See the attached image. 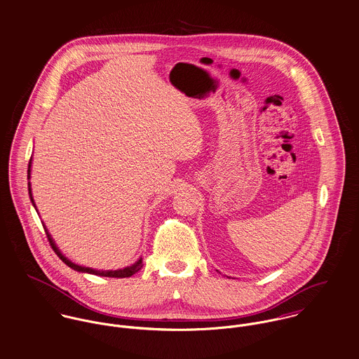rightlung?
Here are the masks:
<instances>
[{
	"instance_id": "1",
	"label": "right lung",
	"mask_w": 359,
	"mask_h": 359,
	"mask_svg": "<svg viewBox=\"0 0 359 359\" xmlns=\"http://www.w3.org/2000/svg\"><path fill=\"white\" fill-rule=\"evenodd\" d=\"M30 166H32V160L29 162L27 179H30ZM29 194H30V199H32V202H33V205H34L33 196H32V189H30V182H29ZM34 206H36V205H34ZM45 233H46V237H48V241H49V243H50L52 249H53V250H55V253L59 256V259H60L62 262H65V264H67L69 267H72V269H73V270H76V271H81V273H89V274L102 276V277H110V278H128V277H130V276L136 274V273L143 267V264H142V259H140V260H137L135 264H132V266H129V267H125V269H122V270H116V271H97V270H92V269H89V267H81V266H77V264L72 263L69 259H66V257L60 253V250L56 248V245H55V242H53L52 238H50L49 233H48L46 230H45Z\"/></svg>"
}]
</instances>
